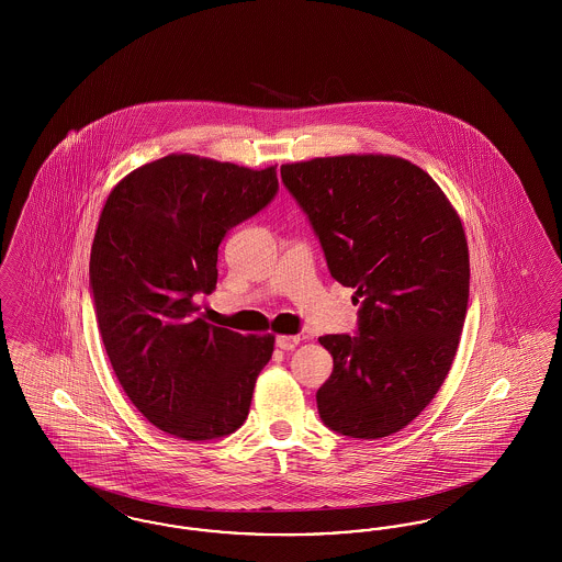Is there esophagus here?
I'll return each mask as SVG.
<instances>
[{"label":"esophagus","instance_id":"obj_1","mask_svg":"<svg viewBox=\"0 0 562 562\" xmlns=\"http://www.w3.org/2000/svg\"><path fill=\"white\" fill-rule=\"evenodd\" d=\"M299 341H301L299 335H280V337L276 339V346L280 349H284V351H289V349L296 348Z\"/></svg>","mask_w":562,"mask_h":562}]
</instances>
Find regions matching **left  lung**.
Here are the masks:
<instances>
[{"label":"left lung","instance_id":"1","mask_svg":"<svg viewBox=\"0 0 562 562\" xmlns=\"http://www.w3.org/2000/svg\"><path fill=\"white\" fill-rule=\"evenodd\" d=\"M282 183L353 289L358 335H324L333 373L316 392L326 428L374 440L401 431L453 364L470 296L461 221L436 181L394 156L284 164Z\"/></svg>","mask_w":562,"mask_h":562}]
</instances>
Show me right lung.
<instances>
[{
    "label": "right lung",
    "instance_id": "add662e5",
    "mask_svg": "<svg viewBox=\"0 0 562 562\" xmlns=\"http://www.w3.org/2000/svg\"><path fill=\"white\" fill-rule=\"evenodd\" d=\"M278 193L276 168L166 156L109 193L90 252V291L109 362L147 422L213 440L248 417L273 335L209 324L218 244Z\"/></svg>",
    "mask_w": 562,
    "mask_h": 562
}]
</instances>
